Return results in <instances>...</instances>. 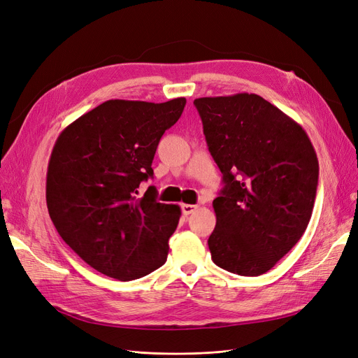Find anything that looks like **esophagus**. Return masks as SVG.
<instances>
[{
  "instance_id": "1",
  "label": "esophagus",
  "mask_w": 358,
  "mask_h": 358,
  "mask_svg": "<svg viewBox=\"0 0 358 358\" xmlns=\"http://www.w3.org/2000/svg\"><path fill=\"white\" fill-rule=\"evenodd\" d=\"M196 208H199V206H195V204H182V213L185 216H188V215L194 213Z\"/></svg>"
}]
</instances>
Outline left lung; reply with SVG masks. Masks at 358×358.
Instances as JSON below:
<instances>
[{"label": "left lung", "mask_w": 358, "mask_h": 358, "mask_svg": "<svg viewBox=\"0 0 358 358\" xmlns=\"http://www.w3.org/2000/svg\"><path fill=\"white\" fill-rule=\"evenodd\" d=\"M194 105L224 188L213 200V262L265 274L296 244L313 215L318 159L305 130L264 97H200Z\"/></svg>", "instance_id": "8db88e82"}]
</instances>
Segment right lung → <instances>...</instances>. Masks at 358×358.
<instances>
[{
  "label": "right lung",
  "instance_id": "right-lung-1",
  "mask_svg": "<svg viewBox=\"0 0 358 358\" xmlns=\"http://www.w3.org/2000/svg\"><path fill=\"white\" fill-rule=\"evenodd\" d=\"M187 99L164 103L106 101L59 134L47 170L45 199L69 248L99 273L130 281L164 265L180 207L138 188L154 176L159 139Z\"/></svg>",
  "mask_w": 358,
  "mask_h": 358
}]
</instances>
